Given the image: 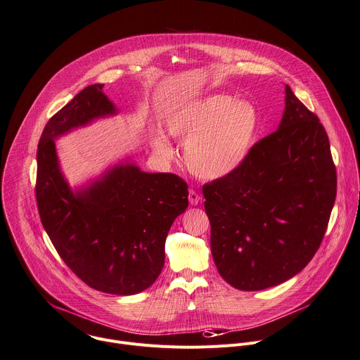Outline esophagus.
Here are the masks:
<instances>
[{
	"label": "esophagus",
	"mask_w": 360,
	"mask_h": 360,
	"mask_svg": "<svg viewBox=\"0 0 360 360\" xmlns=\"http://www.w3.org/2000/svg\"><path fill=\"white\" fill-rule=\"evenodd\" d=\"M188 199H189V203L192 205V206H196L198 203H199V200H200V196L195 192V191H189V195H188Z\"/></svg>",
	"instance_id": "1"
}]
</instances>
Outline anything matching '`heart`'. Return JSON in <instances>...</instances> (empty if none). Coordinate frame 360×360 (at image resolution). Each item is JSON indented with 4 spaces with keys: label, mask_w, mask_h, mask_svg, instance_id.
Masks as SVG:
<instances>
[{
    "label": "heart",
    "mask_w": 360,
    "mask_h": 360,
    "mask_svg": "<svg viewBox=\"0 0 360 360\" xmlns=\"http://www.w3.org/2000/svg\"><path fill=\"white\" fill-rule=\"evenodd\" d=\"M169 137L185 142L188 169L205 181L223 179L249 158L260 133V112L249 100L229 94H210L176 105L164 118ZM153 153L171 162L175 151L161 133L150 136Z\"/></svg>",
    "instance_id": "1"
}]
</instances>
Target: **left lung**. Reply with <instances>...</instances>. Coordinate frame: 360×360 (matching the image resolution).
<instances>
[{"label":"left lung","mask_w":360,"mask_h":360,"mask_svg":"<svg viewBox=\"0 0 360 360\" xmlns=\"http://www.w3.org/2000/svg\"><path fill=\"white\" fill-rule=\"evenodd\" d=\"M210 249L231 287L260 291L314 257L336 198V171L318 117L285 84L278 129L231 175L202 188Z\"/></svg>","instance_id":"1"}]
</instances>
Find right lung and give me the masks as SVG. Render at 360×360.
I'll list each match as a JSON object with an SVG mask.
<instances>
[{
    "label": "right lung",
    "instance_id": "right-lung-1",
    "mask_svg": "<svg viewBox=\"0 0 360 360\" xmlns=\"http://www.w3.org/2000/svg\"><path fill=\"white\" fill-rule=\"evenodd\" d=\"M117 114L96 83L49 120L37 154V202L52 245L82 281L105 294L134 295L161 274L165 238L188 207V185L174 174L141 171L127 157L72 188L55 146L73 130Z\"/></svg>",
    "mask_w": 360,
    "mask_h": 360
}]
</instances>
